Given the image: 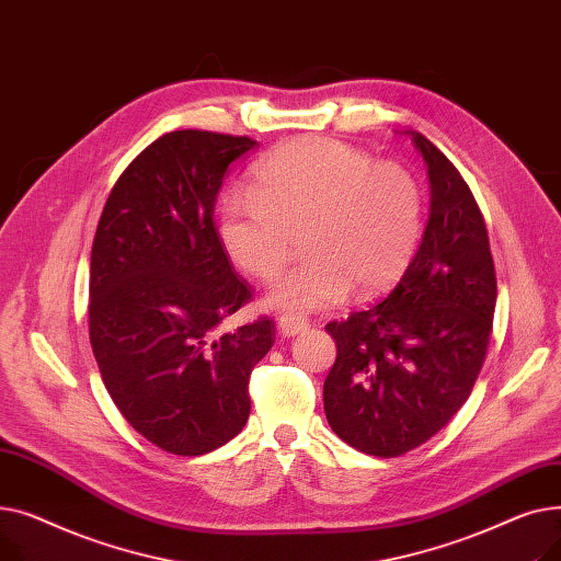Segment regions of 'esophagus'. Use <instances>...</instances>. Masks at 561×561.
<instances>
[{"instance_id":"esophagus-1","label":"esophagus","mask_w":561,"mask_h":561,"mask_svg":"<svg viewBox=\"0 0 561 561\" xmlns=\"http://www.w3.org/2000/svg\"><path fill=\"white\" fill-rule=\"evenodd\" d=\"M309 320L302 316H293V313H282L277 318V330L282 336H298L302 332H307Z\"/></svg>"}]
</instances>
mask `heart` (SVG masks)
<instances>
[{"instance_id": "obj_1", "label": "heart", "mask_w": 561, "mask_h": 561, "mask_svg": "<svg viewBox=\"0 0 561 561\" xmlns=\"http://www.w3.org/2000/svg\"><path fill=\"white\" fill-rule=\"evenodd\" d=\"M305 227L307 256L271 286L268 305L309 313L341 302L350 288L393 284L414 256L425 227V191L398 163L332 138H300L263 161L254 193L220 209L218 236L229 259L256 279L284 265L293 231Z\"/></svg>"}]
</instances>
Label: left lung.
Returning a JSON list of instances; mask_svg holds the SVG:
<instances>
[{"mask_svg":"<svg viewBox=\"0 0 561 561\" xmlns=\"http://www.w3.org/2000/svg\"><path fill=\"white\" fill-rule=\"evenodd\" d=\"M427 163L430 218L389 296L330 322L336 362L325 416L347 446L375 457L419 448L461 409L484 364L495 271L480 206L459 170L419 131H402Z\"/></svg>","mask_w":561,"mask_h":561,"instance_id":"left-lung-1","label":"left lung"}]
</instances>
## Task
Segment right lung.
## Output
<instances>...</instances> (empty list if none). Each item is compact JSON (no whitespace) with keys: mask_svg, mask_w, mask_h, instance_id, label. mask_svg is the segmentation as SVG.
<instances>
[{"mask_svg":"<svg viewBox=\"0 0 561 561\" xmlns=\"http://www.w3.org/2000/svg\"><path fill=\"white\" fill-rule=\"evenodd\" d=\"M256 145L163 134L115 182L95 231L93 355L127 423L172 455L211 453L245 427L250 373L275 343L268 318L220 330L252 293L220 243L216 199L227 168Z\"/></svg>","mask_w":561,"mask_h":561,"instance_id":"right-lung-1","label":"right lung"}]
</instances>
